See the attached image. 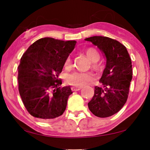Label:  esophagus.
<instances>
[{"instance_id": "34e87169", "label": "esophagus", "mask_w": 150, "mask_h": 150, "mask_svg": "<svg viewBox=\"0 0 150 150\" xmlns=\"http://www.w3.org/2000/svg\"><path fill=\"white\" fill-rule=\"evenodd\" d=\"M71 90L74 91H79V90L81 89V87H72L71 88Z\"/></svg>"}]
</instances>
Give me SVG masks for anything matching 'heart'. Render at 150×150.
<instances>
[{
  "instance_id": "heart-1",
  "label": "heart",
  "mask_w": 150,
  "mask_h": 150,
  "mask_svg": "<svg viewBox=\"0 0 150 150\" xmlns=\"http://www.w3.org/2000/svg\"><path fill=\"white\" fill-rule=\"evenodd\" d=\"M85 54L89 58L91 63V67L95 69H100L101 65L97 61L100 59V54L96 49L93 48H89L85 50ZM71 61L70 57H67L65 61L64 66L65 68L68 69L71 67ZM95 79V76L91 72H74L69 74L67 78V82L69 85L75 87H83L90 82H92Z\"/></svg>"
}]
</instances>
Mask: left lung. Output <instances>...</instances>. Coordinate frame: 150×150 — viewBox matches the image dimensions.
I'll return each instance as SVG.
<instances>
[{"mask_svg": "<svg viewBox=\"0 0 150 150\" xmlns=\"http://www.w3.org/2000/svg\"><path fill=\"white\" fill-rule=\"evenodd\" d=\"M97 46L106 58L105 69L88 106L98 117H108L120 111L127 101L132 79V61L124 45L113 39L93 36L85 39Z\"/></svg>", "mask_w": 150, "mask_h": 150, "instance_id": "obj_1", "label": "left lung"}]
</instances>
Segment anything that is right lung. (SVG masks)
<instances>
[{
  "label": "right lung",
  "instance_id": "obj_1",
  "mask_svg": "<svg viewBox=\"0 0 150 150\" xmlns=\"http://www.w3.org/2000/svg\"><path fill=\"white\" fill-rule=\"evenodd\" d=\"M76 41L51 38L37 40L22 55L18 70V90L27 111L48 121L61 116L72 93L69 86L61 88L59 75L72 52Z\"/></svg>",
  "mask_w": 150,
  "mask_h": 150
}]
</instances>
